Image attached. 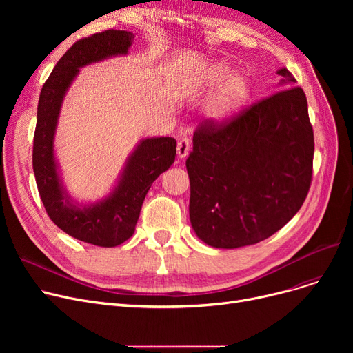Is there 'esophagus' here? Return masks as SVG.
Segmentation results:
<instances>
[{
	"mask_svg": "<svg viewBox=\"0 0 353 353\" xmlns=\"http://www.w3.org/2000/svg\"><path fill=\"white\" fill-rule=\"evenodd\" d=\"M189 152H190V141L188 139H181L179 143H177V157L179 159H184L189 156Z\"/></svg>",
	"mask_w": 353,
	"mask_h": 353,
	"instance_id": "1",
	"label": "esophagus"
}]
</instances>
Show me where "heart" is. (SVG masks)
<instances>
[{
    "label": "heart",
    "instance_id": "b5f03b06",
    "mask_svg": "<svg viewBox=\"0 0 353 353\" xmlns=\"http://www.w3.org/2000/svg\"><path fill=\"white\" fill-rule=\"evenodd\" d=\"M230 74L232 65L229 63L217 61L188 72L184 79H181L180 85L184 91L194 94L226 80L230 77ZM250 94L252 85L249 79L242 74H234L208 104L206 114L213 123L225 124L240 113V110L248 104Z\"/></svg>",
    "mask_w": 353,
    "mask_h": 353
}]
</instances>
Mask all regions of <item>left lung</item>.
Segmentation results:
<instances>
[{
	"label": "left lung",
	"instance_id": "obj_1",
	"mask_svg": "<svg viewBox=\"0 0 353 353\" xmlns=\"http://www.w3.org/2000/svg\"><path fill=\"white\" fill-rule=\"evenodd\" d=\"M276 74L283 90L225 124H201L193 136L186 160L190 223L212 248L262 242L307 196L314 144L306 96L292 87L296 80L286 68Z\"/></svg>",
	"mask_w": 353,
	"mask_h": 353
}]
</instances>
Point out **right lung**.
I'll return each instance as SVG.
<instances>
[{
  "label": "right lung",
  "mask_w": 353,
  "mask_h": 353,
  "mask_svg": "<svg viewBox=\"0 0 353 353\" xmlns=\"http://www.w3.org/2000/svg\"><path fill=\"white\" fill-rule=\"evenodd\" d=\"M133 40L134 34L130 31L107 30L77 41L55 64L37 108L32 169L47 214L71 237L101 248H116L133 236L148 189L174 161L176 140H139L113 188L104 197L88 203L76 200L67 192L54 141L64 97L80 70L127 55Z\"/></svg>",
  "instance_id": "right-lung-1"
}]
</instances>
